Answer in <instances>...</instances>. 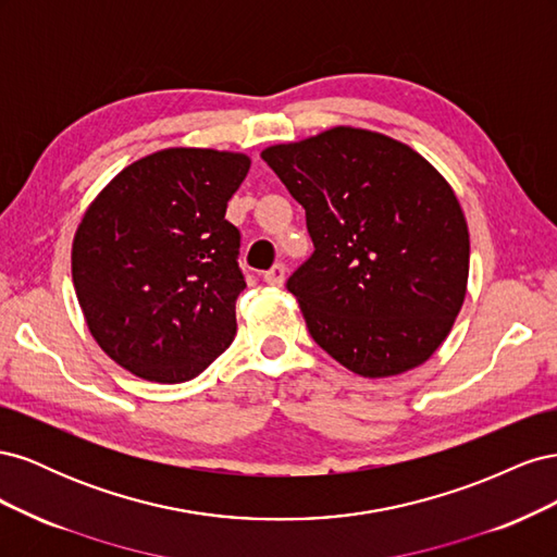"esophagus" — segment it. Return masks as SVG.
<instances>
[{
	"mask_svg": "<svg viewBox=\"0 0 557 557\" xmlns=\"http://www.w3.org/2000/svg\"><path fill=\"white\" fill-rule=\"evenodd\" d=\"M283 281H285V264H281V262L269 269V272H264L267 285H283Z\"/></svg>",
	"mask_w": 557,
	"mask_h": 557,
	"instance_id": "34e87169",
	"label": "esophagus"
}]
</instances>
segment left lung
Returning <instances> with one entry per match:
<instances>
[{"mask_svg":"<svg viewBox=\"0 0 557 557\" xmlns=\"http://www.w3.org/2000/svg\"><path fill=\"white\" fill-rule=\"evenodd\" d=\"M307 211L313 256L288 278L309 334L364 379L444 344L467 295L469 232L448 181L379 132L332 127L262 150Z\"/></svg>","mask_w":557,"mask_h":557,"instance_id":"8db88e82","label":"left lung"}]
</instances>
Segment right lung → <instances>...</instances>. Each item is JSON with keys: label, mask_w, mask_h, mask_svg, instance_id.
<instances>
[{"label": "right lung", "mask_w": 557, "mask_h": 557, "mask_svg": "<svg viewBox=\"0 0 557 557\" xmlns=\"http://www.w3.org/2000/svg\"><path fill=\"white\" fill-rule=\"evenodd\" d=\"M244 153L164 148L117 174L74 234L72 278L95 342L134 376L183 383L237 332L242 234L227 201Z\"/></svg>", "instance_id": "right-lung-1"}]
</instances>
